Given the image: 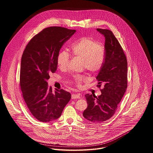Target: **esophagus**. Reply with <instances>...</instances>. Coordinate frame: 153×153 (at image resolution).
<instances>
[{
    "label": "esophagus",
    "instance_id": "34e87169",
    "mask_svg": "<svg viewBox=\"0 0 153 153\" xmlns=\"http://www.w3.org/2000/svg\"><path fill=\"white\" fill-rule=\"evenodd\" d=\"M71 98L73 99H80V96L79 94H71Z\"/></svg>",
    "mask_w": 153,
    "mask_h": 153
}]
</instances>
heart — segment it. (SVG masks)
<instances>
[{"mask_svg":"<svg viewBox=\"0 0 153 153\" xmlns=\"http://www.w3.org/2000/svg\"><path fill=\"white\" fill-rule=\"evenodd\" d=\"M73 55L83 59V66L93 73L98 72L102 67L105 60V49L102 45L90 37H82L73 43L71 47ZM70 60V53L66 50L60 51L56 57L57 67L62 70H66ZM88 81V77L80 74L72 77V82L77 87L83 82Z\"/></svg>","mask_w":153,"mask_h":153,"instance_id":"heart-1","label":"heart"}]
</instances>
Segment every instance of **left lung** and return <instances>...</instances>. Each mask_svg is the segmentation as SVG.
Here are the masks:
<instances>
[{
  "label": "left lung",
  "mask_w": 153,
  "mask_h": 153,
  "mask_svg": "<svg viewBox=\"0 0 153 153\" xmlns=\"http://www.w3.org/2000/svg\"><path fill=\"white\" fill-rule=\"evenodd\" d=\"M105 37V56L103 66L96 79L101 95L86 94L88 106L83 117L93 123H100L110 119L117 110L127 88L128 64L123 50L111 31L97 28Z\"/></svg>",
  "instance_id": "left-lung-1"
}]
</instances>
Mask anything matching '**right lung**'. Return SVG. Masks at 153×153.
I'll return each instance as SVG.
<instances>
[{"label": "right lung", "mask_w": 153, "mask_h": 153, "mask_svg": "<svg viewBox=\"0 0 153 153\" xmlns=\"http://www.w3.org/2000/svg\"><path fill=\"white\" fill-rule=\"evenodd\" d=\"M76 32L62 27L43 29L28 42L22 56L20 86L31 114L38 120L58 119L71 95L62 89L53 91L50 74L57 70L56 57L63 43Z\"/></svg>", "instance_id": "right-lung-1"}]
</instances>
